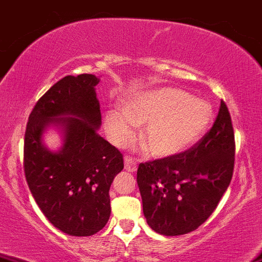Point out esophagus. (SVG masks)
<instances>
[{"mask_svg":"<svg viewBox=\"0 0 262 262\" xmlns=\"http://www.w3.org/2000/svg\"><path fill=\"white\" fill-rule=\"evenodd\" d=\"M125 169L130 172H135L137 170V164L134 158H131V156H125Z\"/></svg>","mask_w":262,"mask_h":262,"instance_id":"1","label":"esophagus"}]
</instances>
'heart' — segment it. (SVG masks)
Segmentation results:
<instances>
[{"label":"heart","instance_id":"1","mask_svg":"<svg viewBox=\"0 0 262 262\" xmlns=\"http://www.w3.org/2000/svg\"><path fill=\"white\" fill-rule=\"evenodd\" d=\"M213 120L211 103L194 98L180 88L163 87L132 97L125 110L111 108L104 115L110 140L118 147L135 137V126H144L142 149L165 158L185 151L204 136Z\"/></svg>","mask_w":262,"mask_h":262}]
</instances>
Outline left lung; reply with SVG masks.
I'll list each match as a JSON object with an SVG mask.
<instances>
[{"label":"left lung","mask_w":262,"mask_h":262,"mask_svg":"<svg viewBox=\"0 0 262 262\" xmlns=\"http://www.w3.org/2000/svg\"><path fill=\"white\" fill-rule=\"evenodd\" d=\"M233 166V127L221 102L212 128L193 147L139 165L137 185L147 225L164 236L196 230L227 190Z\"/></svg>","instance_id":"left-lung-1"}]
</instances>
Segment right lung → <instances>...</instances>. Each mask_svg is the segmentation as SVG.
Wrapping results in <instances>:
<instances>
[{"label":"right lung","mask_w":262,"mask_h":262,"mask_svg":"<svg viewBox=\"0 0 262 262\" xmlns=\"http://www.w3.org/2000/svg\"><path fill=\"white\" fill-rule=\"evenodd\" d=\"M93 74L67 75L35 104L26 126L24 170L35 202L48 221L69 236H92L111 214L110 187L123 158L99 136L102 117ZM55 125L63 145L48 149L42 135Z\"/></svg>","instance_id":"right-lung-1"}]
</instances>
